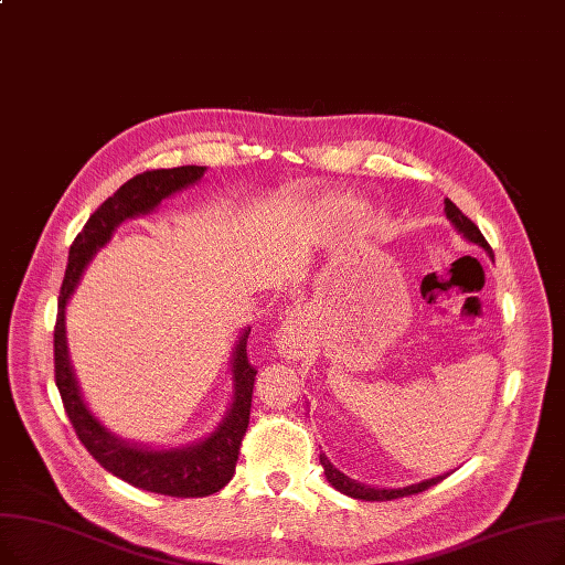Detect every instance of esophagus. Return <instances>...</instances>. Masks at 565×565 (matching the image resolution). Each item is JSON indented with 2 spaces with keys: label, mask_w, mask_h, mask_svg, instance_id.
I'll return each instance as SVG.
<instances>
[{
  "label": "esophagus",
  "mask_w": 565,
  "mask_h": 565,
  "mask_svg": "<svg viewBox=\"0 0 565 565\" xmlns=\"http://www.w3.org/2000/svg\"><path fill=\"white\" fill-rule=\"evenodd\" d=\"M309 341H311V332H309L307 311L302 307L290 309L277 330L279 353L286 360H300L309 349Z\"/></svg>",
  "instance_id": "esophagus-1"
}]
</instances>
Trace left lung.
Instances as JSON below:
<instances>
[{"label": "left lung", "mask_w": 565, "mask_h": 565, "mask_svg": "<svg viewBox=\"0 0 565 565\" xmlns=\"http://www.w3.org/2000/svg\"><path fill=\"white\" fill-rule=\"evenodd\" d=\"M446 216L448 222L452 224V228L471 244H478L480 249H484L489 256H492V249H489L487 239L482 237L480 228L471 222L469 216H463L461 210L450 201L446 199ZM321 466L326 471V478L328 482L337 489V492L347 494L351 499H362V501H392V499H399V497H411V494H418V492H425V489H429L431 484L444 480L448 473H440V476H434V478H427V480H420V482H413V484H406V487H372V484H364V482H358L353 478H349L347 473H341L339 469H334L332 461L326 457V452H321Z\"/></svg>", "instance_id": "obj_1"}]
</instances>
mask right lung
<instances>
[{
    "instance_id": "right-lung-1",
    "label": "right lung",
    "mask_w": 565,
    "mask_h": 565,
    "mask_svg": "<svg viewBox=\"0 0 565 565\" xmlns=\"http://www.w3.org/2000/svg\"><path fill=\"white\" fill-rule=\"evenodd\" d=\"M205 166H180L147 170L121 184L110 199L96 210L76 242L68 249V263L57 300V326H55V381L62 395L68 420L76 429L87 452L99 461L104 469L119 480H125L147 492L195 499L210 497L226 487L235 473V463L242 446V436L249 425V408L254 395L256 370L247 360V339L252 328H244L235 341L231 358L233 395L222 418L207 436L191 440L186 446L157 448L134 444V440L113 434L89 411L81 383L73 372L68 341H66V305L76 292L85 269L113 239L115 231L140 214L154 212L161 201L170 195L199 184L205 175Z\"/></svg>"
}]
</instances>
